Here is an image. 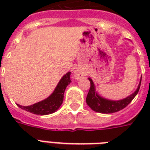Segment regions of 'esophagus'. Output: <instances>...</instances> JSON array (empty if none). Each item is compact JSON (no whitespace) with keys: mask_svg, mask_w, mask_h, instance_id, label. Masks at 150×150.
Segmentation results:
<instances>
[{"mask_svg":"<svg viewBox=\"0 0 150 150\" xmlns=\"http://www.w3.org/2000/svg\"><path fill=\"white\" fill-rule=\"evenodd\" d=\"M82 76H83V73H82V71H79V70L75 71V79H80V78H82Z\"/></svg>","mask_w":150,"mask_h":150,"instance_id":"obj_1","label":"esophagus"}]
</instances>
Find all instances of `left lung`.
I'll return each instance as SVG.
<instances>
[{
	"instance_id": "obj_1",
	"label": "left lung",
	"mask_w": 150,
	"mask_h": 150,
	"mask_svg": "<svg viewBox=\"0 0 150 150\" xmlns=\"http://www.w3.org/2000/svg\"><path fill=\"white\" fill-rule=\"evenodd\" d=\"M89 80L90 82V88L86 97V103L88 106L96 112L102 113V114H112L124 109L135 98V96L137 95L139 90L142 78L140 79L137 89L132 95L121 100H110L101 97L96 92L93 80L90 78H89Z\"/></svg>"
}]
</instances>
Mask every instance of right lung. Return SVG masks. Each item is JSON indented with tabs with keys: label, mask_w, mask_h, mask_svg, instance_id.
Returning a JSON list of instances; mask_svg holds the SVG:
<instances>
[{
	"label": "right lung",
	"mask_w": 150,
	"mask_h": 150,
	"mask_svg": "<svg viewBox=\"0 0 150 150\" xmlns=\"http://www.w3.org/2000/svg\"><path fill=\"white\" fill-rule=\"evenodd\" d=\"M70 75V71L64 75L58 82L53 93L45 100L27 107L21 106L19 104H18V106L22 110L37 115H47L54 113L59 109V107H61V105L63 103L64 93L65 91L66 87L71 82Z\"/></svg>",
	"instance_id": "add662e5"
}]
</instances>
